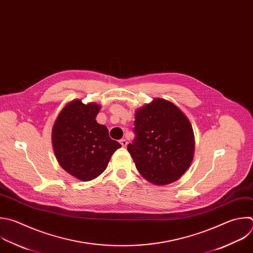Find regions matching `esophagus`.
<instances>
[{"mask_svg":"<svg viewBox=\"0 0 253 253\" xmlns=\"http://www.w3.org/2000/svg\"><path fill=\"white\" fill-rule=\"evenodd\" d=\"M120 143H121V145H122L123 147H126L127 144H128V142H127L126 139H121V140H120Z\"/></svg>","mask_w":253,"mask_h":253,"instance_id":"esophagus-1","label":"esophagus"}]
</instances>
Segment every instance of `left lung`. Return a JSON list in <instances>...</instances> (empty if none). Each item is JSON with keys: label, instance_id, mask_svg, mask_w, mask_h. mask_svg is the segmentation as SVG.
<instances>
[{"label": "left lung", "instance_id": "left-lung-1", "mask_svg": "<svg viewBox=\"0 0 253 253\" xmlns=\"http://www.w3.org/2000/svg\"><path fill=\"white\" fill-rule=\"evenodd\" d=\"M127 149L138 172L152 184L177 181L192 163L195 150L193 128L172 102L156 98L138 109Z\"/></svg>", "mask_w": 253, "mask_h": 253}]
</instances>
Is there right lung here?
Returning a JSON list of instances; mask_svg holds the SVG:
<instances>
[{"instance_id":"1","label":"right lung","mask_w":253,"mask_h":253,"mask_svg":"<svg viewBox=\"0 0 253 253\" xmlns=\"http://www.w3.org/2000/svg\"><path fill=\"white\" fill-rule=\"evenodd\" d=\"M100 106L71 101L59 113L52 129V145L59 165L71 176L90 181L108 165L120 143L109 137L106 126L96 122Z\"/></svg>"}]
</instances>
